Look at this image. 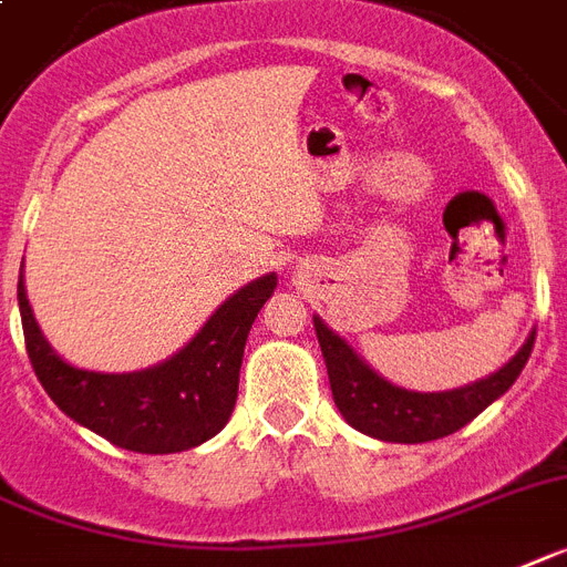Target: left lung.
Listing matches in <instances>:
<instances>
[{"label": "left lung", "instance_id": "obj_1", "mask_svg": "<svg viewBox=\"0 0 567 567\" xmlns=\"http://www.w3.org/2000/svg\"><path fill=\"white\" fill-rule=\"evenodd\" d=\"M312 324H316L318 344L324 353L336 409L357 432L385 443H429L455 434L470 420L478 417L486 405H493L498 396L507 394L530 359L533 339H536V330H530L525 344L516 350V357L489 377L463 388H452V391L425 394V391H409L379 377L371 364L318 316H312Z\"/></svg>", "mask_w": 567, "mask_h": 567}]
</instances>
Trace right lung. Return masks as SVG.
I'll use <instances>...</instances> for the list:
<instances>
[{
  "mask_svg": "<svg viewBox=\"0 0 567 567\" xmlns=\"http://www.w3.org/2000/svg\"><path fill=\"white\" fill-rule=\"evenodd\" d=\"M275 287V272L251 280L210 312L185 348L165 362L130 373L89 371L65 362L37 324L22 272L17 298L28 359L65 417L130 452L173 455L210 441L228 423L246 339Z\"/></svg>",
  "mask_w": 567,
  "mask_h": 567,
  "instance_id": "obj_1",
  "label": "right lung"
}]
</instances>
